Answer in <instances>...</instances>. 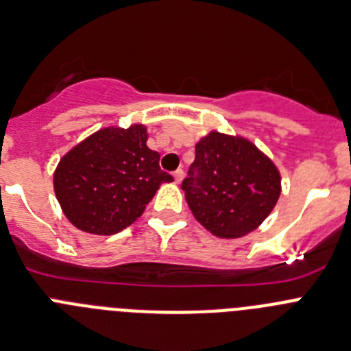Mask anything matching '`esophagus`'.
<instances>
[{
  "label": "esophagus",
  "mask_w": 351,
  "mask_h": 351,
  "mask_svg": "<svg viewBox=\"0 0 351 351\" xmlns=\"http://www.w3.org/2000/svg\"><path fill=\"white\" fill-rule=\"evenodd\" d=\"M173 176H175V182L180 183L183 180V176H185V171H183V169H176V171L173 173Z\"/></svg>",
  "instance_id": "34e87169"
}]
</instances>
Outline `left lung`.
Returning a JSON list of instances; mask_svg holds the SVG:
<instances>
[{
	"instance_id": "obj_1",
	"label": "left lung",
	"mask_w": 351,
	"mask_h": 351,
	"mask_svg": "<svg viewBox=\"0 0 351 351\" xmlns=\"http://www.w3.org/2000/svg\"><path fill=\"white\" fill-rule=\"evenodd\" d=\"M195 220L219 238H241L273 211L280 171L252 141L213 131L195 145V159L182 182Z\"/></svg>"
}]
</instances>
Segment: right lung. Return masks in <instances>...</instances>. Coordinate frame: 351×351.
I'll list each match as a JSON object with an SVG mask.
<instances>
[{
  "mask_svg": "<svg viewBox=\"0 0 351 351\" xmlns=\"http://www.w3.org/2000/svg\"><path fill=\"white\" fill-rule=\"evenodd\" d=\"M173 176L147 147V128H106L71 148L53 173V191L68 220L90 234L131 226Z\"/></svg>",
  "mask_w": 351,
  "mask_h": 351,
  "instance_id": "add662e5",
  "label": "right lung"
}]
</instances>
